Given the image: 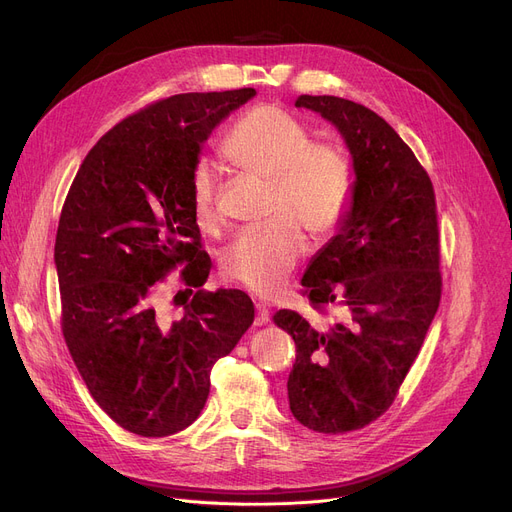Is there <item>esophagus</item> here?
<instances>
[{"mask_svg": "<svg viewBox=\"0 0 512 512\" xmlns=\"http://www.w3.org/2000/svg\"><path fill=\"white\" fill-rule=\"evenodd\" d=\"M270 321V311H267L263 305H257V315H255V326H265Z\"/></svg>", "mask_w": 512, "mask_h": 512, "instance_id": "esophagus-1", "label": "esophagus"}]
</instances>
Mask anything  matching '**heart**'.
<instances>
[{"label":"heart","mask_w":512,"mask_h":512,"mask_svg":"<svg viewBox=\"0 0 512 512\" xmlns=\"http://www.w3.org/2000/svg\"><path fill=\"white\" fill-rule=\"evenodd\" d=\"M224 153L240 170L272 182V220L230 242L222 272L261 297H272L307 253L299 226L319 236L340 222L353 170L338 147L311 143L307 126L276 105H259L242 116L224 141ZM193 215L207 232L222 224L215 178L207 166L193 180Z\"/></svg>","instance_id":"1"}]
</instances>
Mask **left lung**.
<instances>
[{
	"instance_id": "left-lung-1",
	"label": "left lung",
	"mask_w": 512,
	"mask_h": 512,
	"mask_svg": "<svg viewBox=\"0 0 512 512\" xmlns=\"http://www.w3.org/2000/svg\"><path fill=\"white\" fill-rule=\"evenodd\" d=\"M294 105L328 120L351 155L353 184L336 234L301 280L315 307H342L348 319L315 330L280 309L274 324L297 344L290 413L313 432L344 434L388 411L436 317V197L409 145L365 105L332 95H301Z\"/></svg>"
}]
</instances>
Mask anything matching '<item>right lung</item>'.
Masks as SVG:
<instances>
[{
    "instance_id": "right-lung-1",
    "label": "right lung",
    "mask_w": 512,
    "mask_h": 512,
    "mask_svg": "<svg viewBox=\"0 0 512 512\" xmlns=\"http://www.w3.org/2000/svg\"><path fill=\"white\" fill-rule=\"evenodd\" d=\"M255 89L180 93L103 134L80 166L56 236L62 332L97 405L120 427L164 438L205 407L213 363L253 319L249 294L205 292L209 255L193 180L213 128ZM184 264L185 315L156 309L154 286Z\"/></svg>"
}]
</instances>
